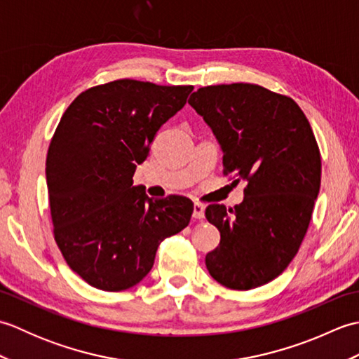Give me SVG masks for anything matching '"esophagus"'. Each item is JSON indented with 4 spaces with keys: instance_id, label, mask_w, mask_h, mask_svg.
Instances as JSON below:
<instances>
[{
    "instance_id": "obj_1",
    "label": "esophagus",
    "mask_w": 359,
    "mask_h": 359,
    "mask_svg": "<svg viewBox=\"0 0 359 359\" xmlns=\"http://www.w3.org/2000/svg\"><path fill=\"white\" fill-rule=\"evenodd\" d=\"M193 217L194 219H203L205 217V207L201 203L193 205Z\"/></svg>"
}]
</instances>
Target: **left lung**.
<instances>
[{
    "label": "left lung",
    "instance_id": "8db88e82",
    "mask_svg": "<svg viewBox=\"0 0 359 359\" xmlns=\"http://www.w3.org/2000/svg\"><path fill=\"white\" fill-rule=\"evenodd\" d=\"M188 103L224 152V172L247 180L234 210L210 205L219 247L210 274L233 290L278 278L301 247L321 187V154L307 117L292 98L250 83L197 89Z\"/></svg>",
    "mask_w": 359,
    "mask_h": 359
}]
</instances>
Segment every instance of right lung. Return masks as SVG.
Instances as JSON below:
<instances>
[{"label":"right lung","instance_id":"obj_1","mask_svg":"<svg viewBox=\"0 0 359 359\" xmlns=\"http://www.w3.org/2000/svg\"><path fill=\"white\" fill-rule=\"evenodd\" d=\"M191 90L116 80L81 93L60 120L46 160L53 234L89 285L121 292L139 284L158 243L189 224L191 201L151 199L133 175Z\"/></svg>","mask_w":359,"mask_h":359}]
</instances>
